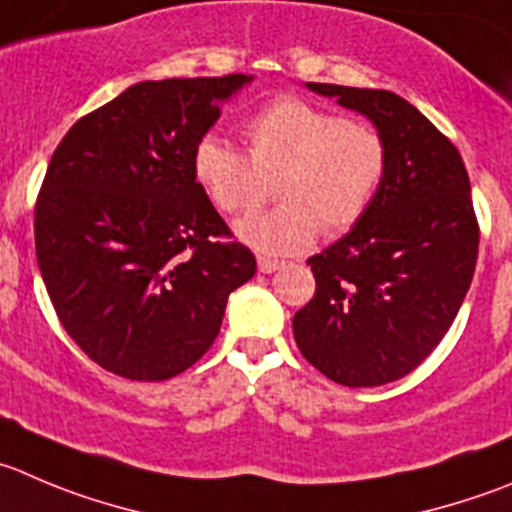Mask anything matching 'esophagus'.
Returning a JSON list of instances; mask_svg holds the SVG:
<instances>
[{
  "label": "esophagus",
  "mask_w": 512,
  "mask_h": 512,
  "mask_svg": "<svg viewBox=\"0 0 512 512\" xmlns=\"http://www.w3.org/2000/svg\"><path fill=\"white\" fill-rule=\"evenodd\" d=\"M281 266H284V261L269 259V256H259V271H261V274H274V271H279Z\"/></svg>",
  "instance_id": "obj_1"
}]
</instances>
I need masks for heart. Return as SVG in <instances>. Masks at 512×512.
I'll use <instances>...</instances> for the list:
<instances>
[{
  "mask_svg": "<svg viewBox=\"0 0 512 512\" xmlns=\"http://www.w3.org/2000/svg\"><path fill=\"white\" fill-rule=\"evenodd\" d=\"M248 158L218 135L193 150V178L226 213H246L266 201L276 180V208L236 223V236L264 253L309 248L324 226L344 233L377 201L389 170V148L377 128L339 110L281 97L243 128Z\"/></svg>",
  "mask_w": 512,
  "mask_h": 512,
  "instance_id": "heart-1",
  "label": "heart"
}]
</instances>
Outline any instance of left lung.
Here are the masks:
<instances>
[{"instance_id": "1", "label": "left lung", "mask_w": 512, "mask_h": 512, "mask_svg": "<svg viewBox=\"0 0 512 512\" xmlns=\"http://www.w3.org/2000/svg\"><path fill=\"white\" fill-rule=\"evenodd\" d=\"M364 115L389 148L367 216L311 256L314 299L294 314L296 347L344 387H379L420 367L460 311L478 261L470 178L455 145L389 90L306 82Z\"/></svg>"}]
</instances>
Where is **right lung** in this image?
<instances>
[{
	"label": "right lung",
	"instance_id": "obj_1",
	"mask_svg": "<svg viewBox=\"0 0 512 512\" xmlns=\"http://www.w3.org/2000/svg\"><path fill=\"white\" fill-rule=\"evenodd\" d=\"M253 75L145 80L77 120L47 168L34 246L65 332L107 372L163 382L211 349L256 274L193 178V150Z\"/></svg>",
	"mask_w": 512,
	"mask_h": 512
}]
</instances>
